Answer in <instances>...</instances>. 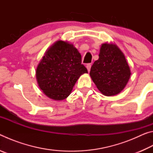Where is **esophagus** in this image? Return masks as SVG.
<instances>
[{"label":"esophagus","instance_id":"esophagus-1","mask_svg":"<svg viewBox=\"0 0 153 153\" xmlns=\"http://www.w3.org/2000/svg\"><path fill=\"white\" fill-rule=\"evenodd\" d=\"M86 68L88 69V72L90 71V68H91V64L90 63H88L86 65Z\"/></svg>","mask_w":153,"mask_h":153}]
</instances>
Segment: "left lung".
Returning <instances> with one entry per match:
<instances>
[{"mask_svg": "<svg viewBox=\"0 0 153 153\" xmlns=\"http://www.w3.org/2000/svg\"><path fill=\"white\" fill-rule=\"evenodd\" d=\"M98 56L90 71L93 82L103 95L111 97L119 94L131 76L125 55L115 44L106 42L100 46Z\"/></svg>", "mask_w": 153, "mask_h": 153, "instance_id": "8db88e82", "label": "left lung"}]
</instances>
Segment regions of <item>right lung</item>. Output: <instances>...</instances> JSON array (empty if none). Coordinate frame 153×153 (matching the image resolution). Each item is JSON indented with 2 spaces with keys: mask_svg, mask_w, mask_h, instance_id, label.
Here are the masks:
<instances>
[{
  "mask_svg": "<svg viewBox=\"0 0 153 153\" xmlns=\"http://www.w3.org/2000/svg\"><path fill=\"white\" fill-rule=\"evenodd\" d=\"M84 74H88V70L82 64L81 54L73 44L59 40L46 51L36 68V77L46 97L62 100L71 94Z\"/></svg>",
  "mask_w": 153,
  "mask_h": 153,
  "instance_id": "right-lung-1",
  "label": "right lung"
}]
</instances>
